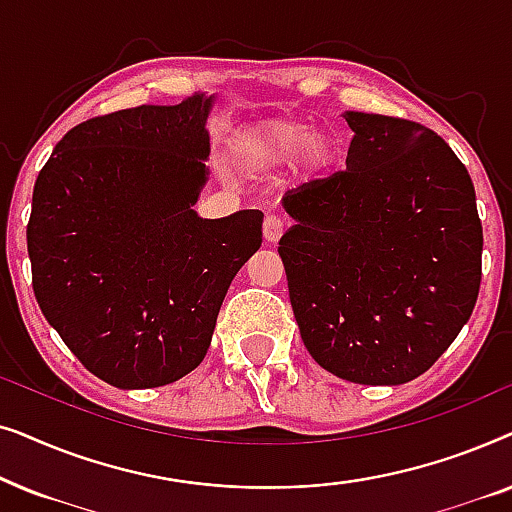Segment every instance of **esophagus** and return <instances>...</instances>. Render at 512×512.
Listing matches in <instances>:
<instances>
[{"mask_svg":"<svg viewBox=\"0 0 512 512\" xmlns=\"http://www.w3.org/2000/svg\"><path fill=\"white\" fill-rule=\"evenodd\" d=\"M284 228H286V221L279 214H268V216H265L263 235H265V240H268L270 244L277 242L279 237H282Z\"/></svg>","mask_w":512,"mask_h":512,"instance_id":"esophagus-1","label":"esophagus"}]
</instances>
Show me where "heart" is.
<instances>
[{
	"label": "heart",
	"mask_w": 512,
	"mask_h": 512,
	"mask_svg": "<svg viewBox=\"0 0 512 512\" xmlns=\"http://www.w3.org/2000/svg\"><path fill=\"white\" fill-rule=\"evenodd\" d=\"M235 160L251 174H270L298 156V167L314 174L333 160V142L324 130L296 118H275L233 137Z\"/></svg>",
	"instance_id": "obj_1"
}]
</instances>
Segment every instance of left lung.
Wrapping results in <instances>:
<instances>
[{"mask_svg":"<svg viewBox=\"0 0 512 512\" xmlns=\"http://www.w3.org/2000/svg\"><path fill=\"white\" fill-rule=\"evenodd\" d=\"M347 170L284 193L279 240L300 338L328 373L403 384L471 317L482 223L464 163L408 118L347 111Z\"/></svg>","mask_w":512,"mask_h":512,"instance_id":"left-lung-1","label":"left lung"}]
</instances>
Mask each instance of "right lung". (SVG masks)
Listing matches in <instances>:
<instances>
[{
	"label": "right lung",
	"mask_w": 512,
	"mask_h": 512,
	"mask_svg": "<svg viewBox=\"0 0 512 512\" xmlns=\"http://www.w3.org/2000/svg\"><path fill=\"white\" fill-rule=\"evenodd\" d=\"M212 97L88 118L41 167L27 223L32 289L72 354L118 389L177 382L205 359L263 212H193Z\"/></svg>",
	"instance_id": "right-lung-1"
}]
</instances>
